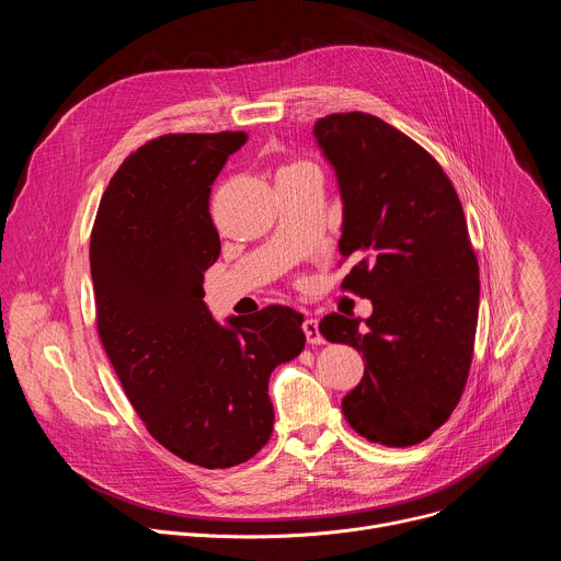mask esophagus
<instances>
[{
  "label": "esophagus",
  "instance_id": "obj_1",
  "mask_svg": "<svg viewBox=\"0 0 561 561\" xmlns=\"http://www.w3.org/2000/svg\"><path fill=\"white\" fill-rule=\"evenodd\" d=\"M304 333H306V340H308V344H324V337H322V333H319V327H317V319H312V317H306L304 319Z\"/></svg>",
  "mask_w": 561,
  "mask_h": 561
}]
</instances>
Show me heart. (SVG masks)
<instances>
[{
  "label": "heart",
  "instance_id": "obj_1",
  "mask_svg": "<svg viewBox=\"0 0 561 561\" xmlns=\"http://www.w3.org/2000/svg\"><path fill=\"white\" fill-rule=\"evenodd\" d=\"M314 167L308 162V159H290V162H286L282 169H279V173H277V178H284V175H295V173H301V171H312Z\"/></svg>",
  "mask_w": 561,
  "mask_h": 561
}]
</instances>
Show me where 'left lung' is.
I'll return each mask as SVG.
<instances>
[{
	"mask_svg": "<svg viewBox=\"0 0 561 561\" xmlns=\"http://www.w3.org/2000/svg\"><path fill=\"white\" fill-rule=\"evenodd\" d=\"M344 202L342 288L373 314H327L319 333L364 353V377L342 402L368 442L428 439L463 392L477 331L479 266L461 202L437 159L368 113H333L312 128Z\"/></svg>",
	"mask_w": 561,
	"mask_h": 561,
	"instance_id": "left-lung-1",
	"label": "left lung"
}]
</instances>
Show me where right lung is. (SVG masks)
<instances>
[{
  "instance_id": "right-lung-1",
  "label": "right lung",
  "mask_w": 561,
  "mask_h": 561,
  "mask_svg": "<svg viewBox=\"0 0 561 561\" xmlns=\"http://www.w3.org/2000/svg\"><path fill=\"white\" fill-rule=\"evenodd\" d=\"M242 130L171 133L130 152L91 234L98 333L146 431L202 468L257 455L273 433L268 377L306 344L304 317L266 306L219 327L204 273L219 257L210 186Z\"/></svg>"
}]
</instances>
